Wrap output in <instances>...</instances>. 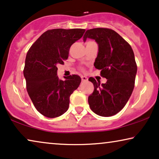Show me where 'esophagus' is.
Returning a JSON list of instances; mask_svg holds the SVG:
<instances>
[{
	"label": "esophagus",
	"mask_w": 159,
	"mask_h": 159,
	"mask_svg": "<svg viewBox=\"0 0 159 159\" xmlns=\"http://www.w3.org/2000/svg\"><path fill=\"white\" fill-rule=\"evenodd\" d=\"M81 78H82V82H87L88 80V78L85 77V76H82Z\"/></svg>",
	"instance_id": "esophagus-1"
}]
</instances>
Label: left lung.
Listing matches in <instances>:
<instances>
[{"instance_id": "left-lung-1", "label": "left lung", "mask_w": 159, "mask_h": 159, "mask_svg": "<svg viewBox=\"0 0 159 159\" xmlns=\"http://www.w3.org/2000/svg\"><path fill=\"white\" fill-rule=\"evenodd\" d=\"M87 38L97 43L98 52L94 66L101 69V76L107 80L101 84L89 78L94 85V91L88 97L89 105L99 116H114L125 107L133 91L137 74L134 52L129 43L112 30H88L83 36L84 42Z\"/></svg>"}]
</instances>
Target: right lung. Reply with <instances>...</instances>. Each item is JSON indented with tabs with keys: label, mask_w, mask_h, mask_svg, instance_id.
<instances>
[{
	"label": "right lung",
	"mask_w": 159,
	"mask_h": 159,
	"mask_svg": "<svg viewBox=\"0 0 159 159\" xmlns=\"http://www.w3.org/2000/svg\"><path fill=\"white\" fill-rule=\"evenodd\" d=\"M84 29H54L44 32L27 53L24 76L27 90L36 109L48 118L61 116L68 110L69 97L81 82L78 75H57L69 48L83 35Z\"/></svg>",
	"instance_id": "add662e5"
}]
</instances>
